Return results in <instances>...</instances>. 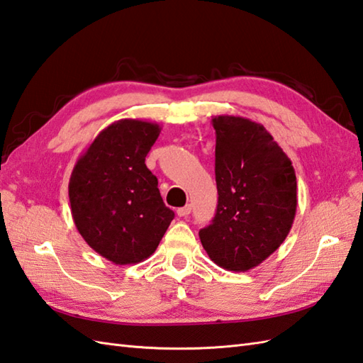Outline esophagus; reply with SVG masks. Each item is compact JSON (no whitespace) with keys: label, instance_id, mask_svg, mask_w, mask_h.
I'll list each match as a JSON object with an SVG mask.
<instances>
[{"label":"esophagus","instance_id":"obj_1","mask_svg":"<svg viewBox=\"0 0 363 363\" xmlns=\"http://www.w3.org/2000/svg\"><path fill=\"white\" fill-rule=\"evenodd\" d=\"M190 212H191V206L190 204H187L185 207H181V208H178V216H189L190 215Z\"/></svg>","mask_w":363,"mask_h":363}]
</instances>
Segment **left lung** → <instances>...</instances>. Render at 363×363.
I'll use <instances>...</instances> for the list:
<instances>
[{"label": "left lung", "instance_id": "obj_1", "mask_svg": "<svg viewBox=\"0 0 363 363\" xmlns=\"http://www.w3.org/2000/svg\"><path fill=\"white\" fill-rule=\"evenodd\" d=\"M216 215L199 240L210 259L247 272L281 246L297 212V178L291 159L263 125L216 116Z\"/></svg>", "mask_w": 363, "mask_h": 363}]
</instances>
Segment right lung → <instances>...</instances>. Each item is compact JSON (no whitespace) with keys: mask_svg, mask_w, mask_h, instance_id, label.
I'll use <instances>...</instances> for the list:
<instances>
[{"mask_svg":"<svg viewBox=\"0 0 363 363\" xmlns=\"http://www.w3.org/2000/svg\"><path fill=\"white\" fill-rule=\"evenodd\" d=\"M159 133L155 122L117 121L97 134L71 173L74 224L88 246L114 264L153 255L174 218L145 165Z\"/></svg>","mask_w":363,"mask_h":363,"instance_id":"add662e5","label":"right lung"}]
</instances>
